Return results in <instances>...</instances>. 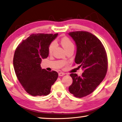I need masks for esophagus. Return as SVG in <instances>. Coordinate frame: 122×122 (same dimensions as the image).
Here are the masks:
<instances>
[{
	"mask_svg": "<svg viewBox=\"0 0 122 122\" xmlns=\"http://www.w3.org/2000/svg\"><path fill=\"white\" fill-rule=\"evenodd\" d=\"M65 73L64 72H59V74H58V75L59 76H63L64 75H65Z\"/></svg>",
	"mask_w": 122,
	"mask_h": 122,
	"instance_id": "34e87169",
	"label": "esophagus"
}]
</instances>
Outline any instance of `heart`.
Returning a JSON list of instances; mask_svg holds the SVG:
<instances>
[{
  "instance_id": "1",
  "label": "heart",
  "mask_w": 122,
  "mask_h": 122,
  "mask_svg": "<svg viewBox=\"0 0 122 122\" xmlns=\"http://www.w3.org/2000/svg\"><path fill=\"white\" fill-rule=\"evenodd\" d=\"M61 43L64 49L66 51L71 48H74V45L72 42L70 40L68 37H64L62 38L61 41ZM56 46V44L55 42H53L50 44L48 47V53L50 54H52L53 51Z\"/></svg>"
}]
</instances>
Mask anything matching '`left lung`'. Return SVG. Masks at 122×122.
<instances>
[{"instance_id": "8db88e82", "label": "left lung", "mask_w": 122, "mask_h": 122, "mask_svg": "<svg viewBox=\"0 0 122 122\" xmlns=\"http://www.w3.org/2000/svg\"><path fill=\"white\" fill-rule=\"evenodd\" d=\"M68 34L77 46L75 63L83 70L81 76L70 75L73 81L69 91L80 98L93 92L104 79L107 70V54L100 40L90 32L75 31Z\"/></svg>"}]
</instances>
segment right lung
<instances>
[{
  "mask_svg": "<svg viewBox=\"0 0 122 122\" xmlns=\"http://www.w3.org/2000/svg\"><path fill=\"white\" fill-rule=\"evenodd\" d=\"M58 34L36 33L18 45L13 64L16 76L27 93L32 96H47L58 76L55 71L42 69V59L48 56V47Z\"/></svg>",
  "mask_w": 122,
  "mask_h": 122,
  "instance_id": "right-lung-1",
  "label": "right lung"
}]
</instances>
